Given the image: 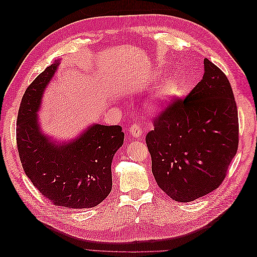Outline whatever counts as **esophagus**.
Instances as JSON below:
<instances>
[{
    "instance_id": "1",
    "label": "esophagus",
    "mask_w": 257,
    "mask_h": 257,
    "mask_svg": "<svg viewBox=\"0 0 257 257\" xmlns=\"http://www.w3.org/2000/svg\"><path fill=\"white\" fill-rule=\"evenodd\" d=\"M128 132L133 137L139 138L144 135L145 130H144V126H142L139 123H134V124H132V126L130 127Z\"/></svg>"
}]
</instances>
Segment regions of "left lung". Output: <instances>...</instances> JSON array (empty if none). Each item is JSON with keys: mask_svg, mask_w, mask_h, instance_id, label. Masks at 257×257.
Here are the masks:
<instances>
[{"mask_svg": "<svg viewBox=\"0 0 257 257\" xmlns=\"http://www.w3.org/2000/svg\"><path fill=\"white\" fill-rule=\"evenodd\" d=\"M205 73L184 99H175L146 136L158 185L189 203L222 184L239 144L238 110L230 83L207 58Z\"/></svg>", "mask_w": 257, "mask_h": 257, "instance_id": "left-lung-1", "label": "left lung"}]
</instances>
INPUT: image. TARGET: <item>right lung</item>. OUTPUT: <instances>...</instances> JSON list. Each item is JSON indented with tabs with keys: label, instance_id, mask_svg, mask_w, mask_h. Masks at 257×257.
Listing matches in <instances>:
<instances>
[{
	"label": "right lung",
	"instance_id": "1",
	"mask_svg": "<svg viewBox=\"0 0 257 257\" xmlns=\"http://www.w3.org/2000/svg\"><path fill=\"white\" fill-rule=\"evenodd\" d=\"M58 66L56 61L46 68L23 94L16 128L19 158L31 182L51 204L92 208L111 191V162L124 133L120 125L93 124L75 141L62 145L42 133L36 112Z\"/></svg>",
	"mask_w": 257,
	"mask_h": 257
}]
</instances>
